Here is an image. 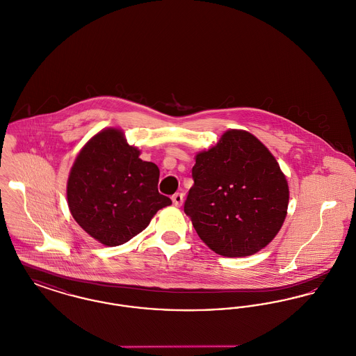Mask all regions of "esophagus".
<instances>
[{"label": "esophagus", "instance_id": "1", "mask_svg": "<svg viewBox=\"0 0 356 356\" xmlns=\"http://www.w3.org/2000/svg\"><path fill=\"white\" fill-rule=\"evenodd\" d=\"M172 202H173V205L175 207H181V204L184 202V195L183 193H175L173 196H172Z\"/></svg>", "mask_w": 356, "mask_h": 356}]
</instances>
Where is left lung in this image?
<instances>
[{"instance_id":"left-lung-1","label":"left lung","mask_w":356,"mask_h":356,"mask_svg":"<svg viewBox=\"0 0 356 356\" xmlns=\"http://www.w3.org/2000/svg\"><path fill=\"white\" fill-rule=\"evenodd\" d=\"M184 212L216 254L250 256L268 245L287 215V180L266 145L231 129L196 154Z\"/></svg>"}]
</instances>
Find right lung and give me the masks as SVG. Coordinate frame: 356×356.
Masks as SVG:
<instances>
[{
  "instance_id": "add662e5",
  "label": "right lung",
  "mask_w": 356,
  "mask_h": 356,
  "mask_svg": "<svg viewBox=\"0 0 356 356\" xmlns=\"http://www.w3.org/2000/svg\"><path fill=\"white\" fill-rule=\"evenodd\" d=\"M138 156L120 129L108 128L85 144L69 173L70 213L104 245L129 241L148 227L159 209L172 204L157 191V165Z\"/></svg>"
}]
</instances>
